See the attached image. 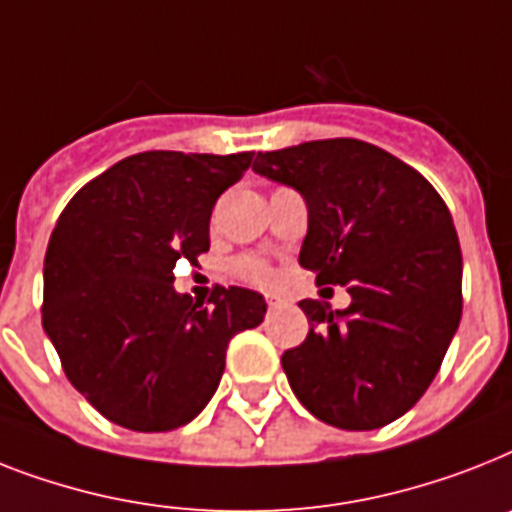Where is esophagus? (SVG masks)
Returning <instances> with one entry per match:
<instances>
[{"instance_id": "obj_1", "label": "esophagus", "mask_w": 512, "mask_h": 512, "mask_svg": "<svg viewBox=\"0 0 512 512\" xmlns=\"http://www.w3.org/2000/svg\"><path fill=\"white\" fill-rule=\"evenodd\" d=\"M265 302H268L270 310H276V307L284 305V299H281V297H273V294H268V297H265Z\"/></svg>"}]
</instances>
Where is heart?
Wrapping results in <instances>:
<instances>
[{
    "mask_svg": "<svg viewBox=\"0 0 512 512\" xmlns=\"http://www.w3.org/2000/svg\"><path fill=\"white\" fill-rule=\"evenodd\" d=\"M234 273L236 276H242L244 281H252V284H270V278H273V270L265 260L260 257H239L234 263Z\"/></svg>",
    "mask_w": 512,
    "mask_h": 512,
    "instance_id": "obj_1",
    "label": "heart"
}]
</instances>
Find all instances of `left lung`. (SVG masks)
<instances>
[{
    "label": "left lung",
    "instance_id": "left-lung-1",
    "mask_svg": "<svg viewBox=\"0 0 512 512\" xmlns=\"http://www.w3.org/2000/svg\"><path fill=\"white\" fill-rule=\"evenodd\" d=\"M255 173L307 205L299 265L347 286V310L302 299L310 331L281 357L297 400L328 426L381 429L434 381L463 313V255L444 199L384 149L357 139L257 152Z\"/></svg>",
    "mask_w": 512,
    "mask_h": 512
}]
</instances>
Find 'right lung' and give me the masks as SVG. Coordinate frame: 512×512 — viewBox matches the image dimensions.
<instances>
[{"mask_svg":"<svg viewBox=\"0 0 512 512\" xmlns=\"http://www.w3.org/2000/svg\"><path fill=\"white\" fill-rule=\"evenodd\" d=\"M255 152H141L62 210L44 257L41 321L70 384L131 431H173L213 400L228 342L263 323V294H178L173 268L210 249L218 197Z\"/></svg>","mask_w":512,"mask_h":512,"instance_id":"right-lung-1","label":"right lung"}]
</instances>
